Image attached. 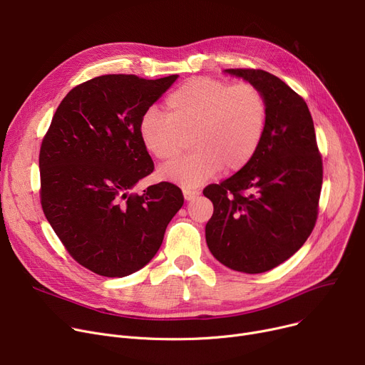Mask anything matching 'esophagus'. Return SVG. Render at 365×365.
<instances>
[{
    "mask_svg": "<svg viewBox=\"0 0 365 365\" xmlns=\"http://www.w3.org/2000/svg\"><path fill=\"white\" fill-rule=\"evenodd\" d=\"M200 195L198 190H193V189H183V197L186 201H192L193 198H197Z\"/></svg>",
    "mask_w": 365,
    "mask_h": 365,
    "instance_id": "esophagus-1",
    "label": "esophagus"
}]
</instances>
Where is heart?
I'll list each match as a JSON object with an SVG mask.
<instances>
[{"instance_id":"obj_1","label":"heart","mask_w":365,"mask_h":365,"mask_svg":"<svg viewBox=\"0 0 365 365\" xmlns=\"http://www.w3.org/2000/svg\"><path fill=\"white\" fill-rule=\"evenodd\" d=\"M165 114L148 108L139 120V138L154 158L175 160L190 136L195 150L160 168L163 180L195 187L225 167L235 173L257 155L269 121V103L254 83L193 78L167 95Z\"/></svg>"}]
</instances>
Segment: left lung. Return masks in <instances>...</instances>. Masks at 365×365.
<instances>
[{
    "mask_svg": "<svg viewBox=\"0 0 365 365\" xmlns=\"http://www.w3.org/2000/svg\"><path fill=\"white\" fill-rule=\"evenodd\" d=\"M257 85L269 103V121L252 161L204 189L214 205L205 226L211 254L242 273H264L292 257L319 215L323 160L312 117L301 95L259 68H227Z\"/></svg>",
    "mask_w": 365,
    "mask_h": 365,
    "instance_id": "8db88e82",
    "label": "left lung"
}]
</instances>
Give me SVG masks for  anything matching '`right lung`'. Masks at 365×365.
<instances>
[{
    "label": "right lung",
    "mask_w": 365,
    "mask_h": 365,
    "mask_svg": "<svg viewBox=\"0 0 365 365\" xmlns=\"http://www.w3.org/2000/svg\"><path fill=\"white\" fill-rule=\"evenodd\" d=\"M176 79L86 81L64 96L42 139L43 214L70 257L100 276L125 277L147 265L183 205L168 182L132 192L154 170L139 120Z\"/></svg>",
    "instance_id": "add662e5"
}]
</instances>
